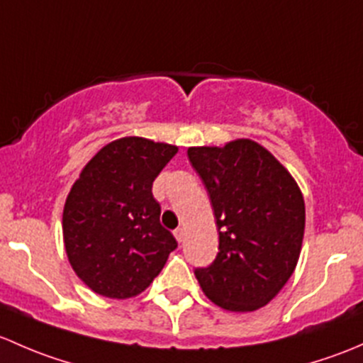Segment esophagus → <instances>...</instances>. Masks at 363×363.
<instances>
[{"label": "esophagus", "mask_w": 363, "mask_h": 363, "mask_svg": "<svg viewBox=\"0 0 363 363\" xmlns=\"http://www.w3.org/2000/svg\"><path fill=\"white\" fill-rule=\"evenodd\" d=\"M174 238H177L178 242H183V239H185V229H183V227H178V229L174 230Z\"/></svg>", "instance_id": "obj_1"}]
</instances>
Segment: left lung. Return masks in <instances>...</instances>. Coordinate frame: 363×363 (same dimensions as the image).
<instances>
[{"mask_svg": "<svg viewBox=\"0 0 363 363\" xmlns=\"http://www.w3.org/2000/svg\"><path fill=\"white\" fill-rule=\"evenodd\" d=\"M211 197L218 255L196 269L211 302L234 313L257 311L286 285L306 227L297 182L267 148L241 138L223 147L186 150Z\"/></svg>", "mask_w": 363, "mask_h": 363, "instance_id": "left-lung-1", "label": "left lung"}]
</instances>
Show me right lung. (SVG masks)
Segmentation results:
<instances>
[{"label": "right lung", "mask_w": 363, "mask_h": 363, "mask_svg": "<svg viewBox=\"0 0 363 363\" xmlns=\"http://www.w3.org/2000/svg\"><path fill=\"white\" fill-rule=\"evenodd\" d=\"M178 147L125 136L85 164L62 211V238L74 274L92 292L136 297L162 271L177 239L160 225L152 183Z\"/></svg>", "instance_id": "obj_1"}]
</instances>
